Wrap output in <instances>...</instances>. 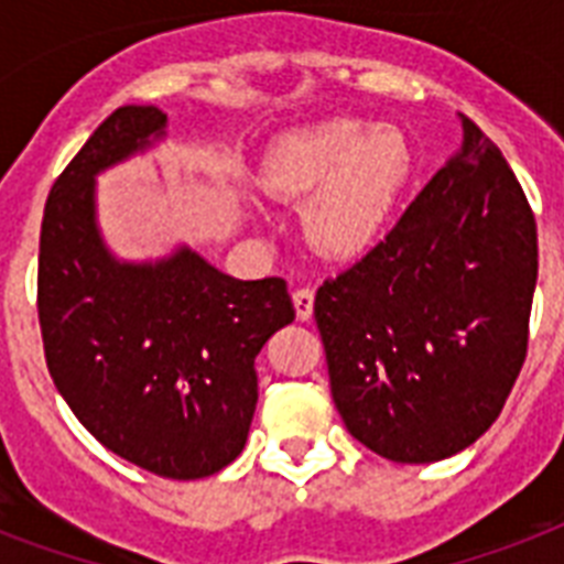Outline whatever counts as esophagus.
Instances as JSON below:
<instances>
[{
    "label": "esophagus",
    "instance_id": "obj_1",
    "mask_svg": "<svg viewBox=\"0 0 564 564\" xmlns=\"http://www.w3.org/2000/svg\"><path fill=\"white\" fill-rule=\"evenodd\" d=\"M292 301H295V313L301 322H310V315H313V304H315V292L310 286H297L292 292Z\"/></svg>",
    "mask_w": 564,
    "mask_h": 564
}]
</instances>
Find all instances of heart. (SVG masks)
<instances>
[{
  "instance_id": "obj_1",
  "label": "heart",
  "mask_w": 564,
  "mask_h": 564,
  "mask_svg": "<svg viewBox=\"0 0 564 564\" xmlns=\"http://www.w3.org/2000/svg\"><path fill=\"white\" fill-rule=\"evenodd\" d=\"M411 171V148L397 127L350 118L283 135L267 153L263 185L281 199H310L306 228L327 254H354L386 226Z\"/></svg>"
}]
</instances>
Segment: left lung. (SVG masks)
<instances>
[{"mask_svg": "<svg viewBox=\"0 0 564 564\" xmlns=\"http://www.w3.org/2000/svg\"><path fill=\"white\" fill-rule=\"evenodd\" d=\"M535 217L492 139L464 148L397 226L315 292L329 393L347 432L432 464L496 423L528 356Z\"/></svg>", "mask_w": 564, "mask_h": 564, "instance_id": "8db88e82", "label": "left lung"}]
</instances>
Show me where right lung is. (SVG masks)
Segmentation results:
<instances>
[{"label": "right lung", "instance_id": "obj_1", "mask_svg": "<svg viewBox=\"0 0 564 564\" xmlns=\"http://www.w3.org/2000/svg\"><path fill=\"white\" fill-rule=\"evenodd\" d=\"M155 107H118L45 199L36 313L45 365L86 432L173 480L208 478L246 446L254 356L295 318L283 278L237 281L178 249L118 263L95 226V173L164 135Z\"/></svg>", "mask_w": 564, "mask_h": 564}]
</instances>
